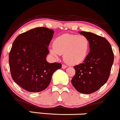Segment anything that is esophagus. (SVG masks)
<instances>
[{"instance_id":"34e87169","label":"esophagus","mask_w":120,"mask_h":120,"mask_svg":"<svg viewBox=\"0 0 120 120\" xmlns=\"http://www.w3.org/2000/svg\"><path fill=\"white\" fill-rule=\"evenodd\" d=\"M67 67V66L66 65H64V64H63L62 65V68H63V69H65V68H66Z\"/></svg>"}]
</instances>
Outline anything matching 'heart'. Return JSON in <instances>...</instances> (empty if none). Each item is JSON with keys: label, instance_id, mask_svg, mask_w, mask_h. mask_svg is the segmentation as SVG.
<instances>
[{"label": "heart", "instance_id": "b5f03b06", "mask_svg": "<svg viewBox=\"0 0 120 120\" xmlns=\"http://www.w3.org/2000/svg\"><path fill=\"white\" fill-rule=\"evenodd\" d=\"M89 47L90 42L86 36L65 34L56 38L50 52L56 57L57 55H64V61L69 65H75L85 60Z\"/></svg>", "mask_w": 120, "mask_h": 120}]
</instances>
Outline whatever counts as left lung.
<instances>
[{
  "instance_id": "8db88e82",
  "label": "left lung",
  "mask_w": 120,
  "mask_h": 120,
  "mask_svg": "<svg viewBox=\"0 0 120 120\" xmlns=\"http://www.w3.org/2000/svg\"><path fill=\"white\" fill-rule=\"evenodd\" d=\"M80 34L89 40L90 52L83 62L73 67L76 73L71 82L78 92L90 94L98 90L108 80L114 53L110 43L104 37L85 31Z\"/></svg>"
}]
</instances>
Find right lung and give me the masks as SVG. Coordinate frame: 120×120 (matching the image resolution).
<instances>
[{"label":"right lung","instance_id":"obj_1","mask_svg":"<svg viewBox=\"0 0 120 120\" xmlns=\"http://www.w3.org/2000/svg\"><path fill=\"white\" fill-rule=\"evenodd\" d=\"M53 30L37 27L17 37L9 54L11 77L21 88L30 92L44 90L49 85L55 71L61 68L59 63L46 60L48 46L53 38Z\"/></svg>","mask_w":120,"mask_h":120}]
</instances>
